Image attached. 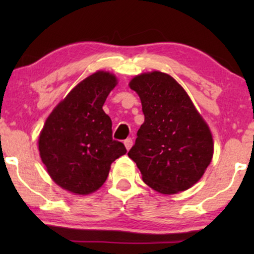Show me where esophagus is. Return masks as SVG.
<instances>
[{"mask_svg":"<svg viewBox=\"0 0 254 254\" xmlns=\"http://www.w3.org/2000/svg\"><path fill=\"white\" fill-rule=\"evenodd\" d=\"M125 147H126L127 150H129V149L131 148V145H133V140L131 138H127V140H125Z\"/></svg>","mask_w":254,"mask_h":254,"instance_id":"esophagus-1","label":"esophagus"}]
</instances>
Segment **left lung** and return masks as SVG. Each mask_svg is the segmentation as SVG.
<instances>
[{"mask_svg":"<svg viewBox=\"0 0 254 254\" xmlns=\"http://www.w3.org/2000/svg\"><path fill=\"white\" fill-rule=\"evenodd\" d=\"M140 97L144 123L128 152L142 179L162 194L189 190L210 164V129L183 86L161 71L144 72L129 82Z\"/></svg>","mask_w":254,"mask_h":254,"instance_id":"8db88e82","label":"left lung"}]
</instances>
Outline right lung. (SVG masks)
Masks as SVG:
<instances>
[{
    "instance_id": "obj_1",
    "label": "right lung",
    "mask_w": 254,
    "mask_h": 254,
    "mask_svg": "<svg viewBox=\"0 0 254 254\" xmlns=\"http://www.w3.org/2000/svg\"><path fill=\"white\" fill-rule=\"evenodd\" d=\"M118 84L109 71H96L79 82L47 118L38 144L53 182L86 195L102 187L111 164L127 152L112 138V121L103 105Z\"/></svg>"
}]
</instances>
